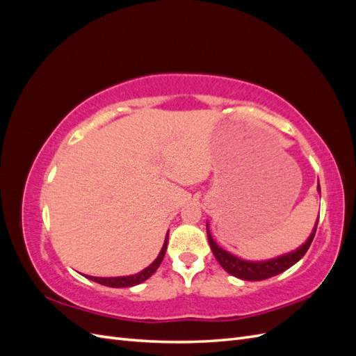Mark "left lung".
Returning <instances> with one entry per match:
<instances>
[{"label": "left lung", "instance_id": "left-lung-1", "mask_svg": "<svg viewBox=\"0 0 356 356\" xmlns=\"http://www.w3.org/2000/svg\"><path fill=\"white\" fill-rule=\"evenodd\" d=\"M318 191L321 193L319 181H318ZM316 225H318V221L315 222V227L312 230L307 241L301 246H298L296 251H291L288 254H282L279 257L270 258V260H263V261L242 260V258L222 250V248L212 239L211 232H209V224H207V233H208V241L211 245V250L213 252V257L217 258V261L221 264V267L225 272L239 279H243V281H264V279H268L285 272L286 268L294 266L298 260L303 258V255L309 250L312 241L315 238Z\"/></svg>", "mask_w": 356, "mask_h": 356}]
</instances>
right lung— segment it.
I'll return each mask as SVG.
<instances>
[{
    "label": "right lung",
    "mask_w": 356,
    "mask_h": 356,
    "mask_svg": "<svg viewBox=\"0 0 356 356\" xmlns=\"http://www.w3.org/2000/svg\"><path fill=\"white\" fill-rule=\"evenodd\" d=\"M166 248H168V234H166V239H165L163 246H161V251L159 252L156 260L152 264H149L148 267H145L144 270H141V272L136 273V275L117 276V277H98V276H86V277L90 279V281H93V282H98L101 285L111 286V288H126V286L138 285V284L147 281V279L157 270V267L160 266L161 260H163V257H165Z\"/></svg>",
    "instance_id": "add662e5"
}]
</instances>
